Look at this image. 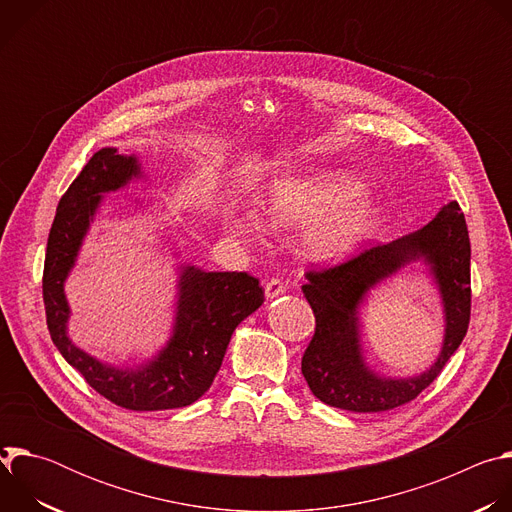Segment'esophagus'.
<instances>
[{"label": "esophagus", "mask_w": 512, "mask_h": 512, "mask_svg": "<svg viewBox=\"0 0 512 512\" xmlns=\"http://www.w3.org/2000/svg\"><path fill=\"white\" fill-rule=\"evenodd\" d=\"M283 291H285V283L279 277H273V279H269L265 283V296H267V300H273V298L281 296Z\"/></svg>", "instance_id": "1"}]
</instances>
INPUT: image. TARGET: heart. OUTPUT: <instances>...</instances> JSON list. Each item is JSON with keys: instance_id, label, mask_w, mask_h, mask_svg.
Here are the masks:
<instances>
[{"instance_id": "b5f03b06", "label": "heart", "mask_w": 512, "mask_h": 512, "mask_svg": "<svg viewBox=\"0 0 512 512\" xmlns=\"http://www.w3.org/2000/svg\"><path fill=\"white\" fill-rule=\"evenodd\" d=\"M367 186L348 172H312L277 178L267 192V214L275 227H302V251L316 261L348 255L373 225V208L360 202ZM229 229L261 237L265 221L255 212H235Z\"/></svg>"}]
</instances>
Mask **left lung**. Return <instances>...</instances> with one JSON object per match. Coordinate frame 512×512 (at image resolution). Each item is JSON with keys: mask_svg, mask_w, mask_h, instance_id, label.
Instances as JSON below:
<instances>
[{"mask_svg": "<svg viewBox=\"0 0 512 512\" xmlns=\"http://www.w3.org/2000/svg\"><path fill=\"white\" fill-rule=\"evenodd\" d=\"M423 256L434 267L447 308V338L441 358L413 380H381L359 358L355 308L363 294L401 264ZM304 296L316 330L302 356V373L312 393L326 405L379 413L413 401L437 377L462 344L472 308L470 237L458 202L444 206L421 231L387 245H373L350 259L308 269Z\"/></svg>", "mask_w": 512, "mask_h": 512, "instance_id": "8db88e82", "label": "left lung"}]
</instances>
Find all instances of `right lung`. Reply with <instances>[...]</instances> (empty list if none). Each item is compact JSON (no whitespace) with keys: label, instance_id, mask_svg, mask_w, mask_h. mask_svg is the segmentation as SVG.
I'll list each match as a JSON object with an SVG mask.
<instances>
[{"label":"right lung","instance_id":"1","mask_svg":"<svg viewBox=\"0 0 512 512\" xmlns=\"http://www.w3.org/2000/svg\"><path fill=\"white\" fill-rule=\"evenodd\" d=\"M133 176H139L135 158L103 148L62 194L48 235L42 275L46 324L64 360L117 407L129 411L186 407L208 391L235 328L265 302V294L259 279L247 271L206 273L184 267L176 330L156 360L137 371H117L72 344L66 338L64 277L75 263L101 194L121 188Z\"/></svg>","mask_w":512,"mask_h":512}]
</instances>
